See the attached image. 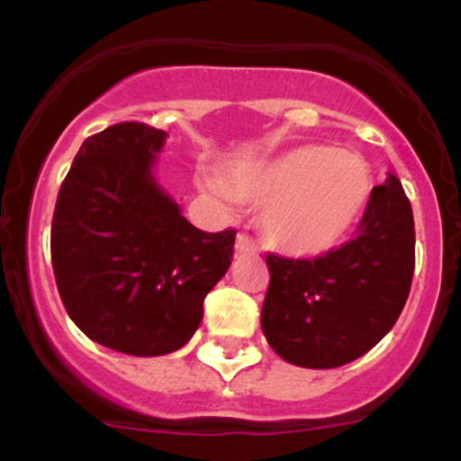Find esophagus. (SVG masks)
Returning a JSON list of instances; mask_svg holds the SVG:
<instances>
[{
    "mask_svg": "<svg viewBox=\"0 0 461 461\" xmlns=\"http://www.w3.org/2000/svg\"><path fill=\"white\" fill-rule=\"evenodd\" d=\"M235 251H238V254H256L254 240L247 233H240L238 240H235Z\"/></svg>",
    "mask_w": 461,
    "mask_h": 461,
    "instance_id": "obj_1",
    "label": "esophagus"
}]
</instances>
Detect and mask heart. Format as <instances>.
Returning <instances> with one entry per match:
<instances>
[{"label":"heart","mask_w":461,"mask_h":461,"mask_svg":"<svg viewBox=\"0 0 461 461\" xmlns=\"http://www.w3.org/2000/svg\"><path fill=\"white\" fill-rule=\"evenodd\" d=\"M230 191L240 201L267 203L260 228L270 247L313 258L351 238L372 198L374 175L357 154L309 142L238 168Z\"/></svg>","instance_id":"1"}]
</instances>
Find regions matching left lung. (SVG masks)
Here are the masks:
<instances>
[{"label": "left lung", "instance_id": "left-lung-1", "mask_svg": "<svg viewBox=\"0 0 461 461\" xmlns=\"http://www.w3.org/2000/svg\"><path fill=\"white\" fill-rule=\"evenodd\" d=\"M266 260L260 328L276 356L309 369L365 356L397 323L413 279V210L402 182L388 175L374 186L351 242L316 258Z\"/></svg>", "mask_w": 461, "mask_h": 461}]
</instances>
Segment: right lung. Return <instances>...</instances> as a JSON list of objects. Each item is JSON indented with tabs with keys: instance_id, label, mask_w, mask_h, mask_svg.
<instances>
[{
	"instance_id": "right-lung-1",
	"label": "right lung",
	"mask_w": 461,
	"mask_h": 461,
	"mask_svg": "<svg viewBox=\"0 0 461 461\" xmlns=\"http://www.w3.org/2000/svg\"><path fill=\"white\" fill-rule=\"evenodd\" d=\"M164 140L142 122L89 136L52 214V270L68 316L96 344L138 357L191 339L233 260V228L198 230L154 180Z\"/></svg>"
}]
</instances>
